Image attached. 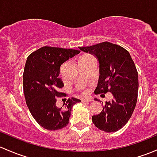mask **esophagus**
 <instances>
[{"label": "esophagus", "instance_id": "obj_1", "mask_svg": "<svg viewBox=\"0 0 157 157\" xmlns=\"http://www.w3.org/2000/svg\"><path fill=\"white\" fill-rule=\"evenodd\" d=\"M82 102H90V101H92V98H83L81 99Z\"/></svg>", "mask_w": 157, "mask_h": 157}]
</instances>
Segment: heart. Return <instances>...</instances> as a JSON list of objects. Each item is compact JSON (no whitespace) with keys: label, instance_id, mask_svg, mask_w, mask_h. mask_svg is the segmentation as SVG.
<instances>
[{"label":"heart","instance_id":"obj_1","mask_svg":"<svg viewBox=\"0 0 157 157\" xmlns=\"http://www.w3.org/2000/svg\"><path fill=\"white\" fill-rule=\"evenodd\" d=\"M90 56H90V55H83V56H82L80 57V58H85V57H90Z\"/></svg>","mask_w":157,"mask_h":157}]
</instances>
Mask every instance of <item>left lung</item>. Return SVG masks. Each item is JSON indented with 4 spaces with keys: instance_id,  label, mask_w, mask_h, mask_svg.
I'll use <instances>...</instances> for the list:
<instances>
[{
    "instance_id": "obj_1",
    "label": "left lung",
    "mask_w": 157,
    "mask_h": 157,
    "mask_svg": "<svg viewBox=\"0 0 157 157\" xmlns=\"http://www.w3.org/2000/svg\"><path fill=\"white\" fill-rule=\"evenodd\" d=\"M79 48L95 55L99 62L95 93L112 94V99L106 101L99 114L92 117V122L101 131H118L128 121L137 103L138 76L134 62L126 49L108 41Z\"/></svg>"
}]
</instances>
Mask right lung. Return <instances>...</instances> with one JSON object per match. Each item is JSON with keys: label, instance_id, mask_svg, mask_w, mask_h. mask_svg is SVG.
Wrapping results in <instances>:
<instances>
[{"label": "right lung", "instance_id": "obj_1", "mask_svg": "<svg viewBox=\"0 0 157 157\" xmlns=\"http://www.w3.org/2000/svg\"><path fill=\"white\" fill-rule=\"evenodd\" d=\"M80 50L43 47L28 56L23 73V90L27 106L37 123L48 130H57L68 124L74 105L80 99L68 98L61 108L56 98L65 95L59 91L64 86L59 78L62 64L80 53Z\"/></svg>", "mask_w": 157, "mask_h": 157}]
</instances>
